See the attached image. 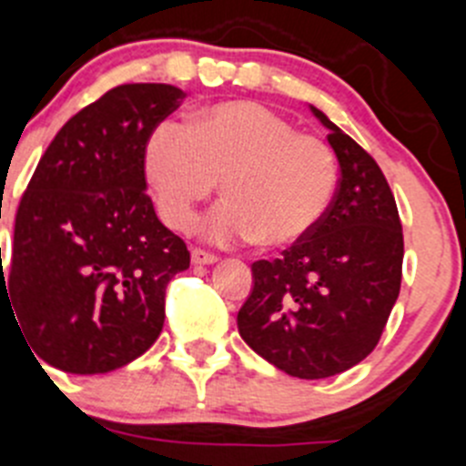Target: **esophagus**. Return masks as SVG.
Wrapping results in <instances>:
<instances>
[{"label": "esophagus", "mask_w": 466, "mask_h": 466, "mask_svg": "<svg viewBox=\"0 0 466 466\" xmlns=\"http://www.w3.org/2000/svg\"><path fill=\"white\" fill-rule=\"evenodd\" d=\"M190 259H193V264H213L216 262V255L207 253V250H199V248H193V253H190Z\"/></svg>", "instance_id": "34e87169"}]
</instances>
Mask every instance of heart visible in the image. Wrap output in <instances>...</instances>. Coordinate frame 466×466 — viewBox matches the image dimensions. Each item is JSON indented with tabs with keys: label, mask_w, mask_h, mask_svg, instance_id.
<instances>
[{
	"label": "heart",
	"mask_w": 466,
	"mask_h": 466,
	"mask_svg": "<svg viewBox=\"0 0 466 466\" xmlns=\"http://www.w3.org/2000/svg\"><path fill=\"white\" fill-rule=\"evenodd\" d=\"M142 158L160 218L177 232L193 228L198 207L223 181L225 202L207 220L220 243L297 246L319 228L338 190L331 147L258 103L195 112L188 128L158 121Z\"/></svg>",
	"instance_id": "obj_1"
}]
</instances>
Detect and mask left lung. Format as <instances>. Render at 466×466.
I'll return each mask as SVG.
<instances>
[{
	"instance_id": "1",
	"label": "left lung",
	"mask_w": 466,
	"mask_h": 466,
	"mask_svg": "<svg viewBox=\"0 0 466 466\" xmlns=\"http://www.w3.org/2000/svg\"><path fill=\"white\" fill-rule=\"evenodd\" d=\"M340 163L331 208L306 241L253 264L238 333L278 370L324 380L354 368L380 342L402 280V223L384 172L312 107Z\"/></svg>"
}]
</instances>
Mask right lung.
Wrapping results in <instances>:
<instances>
[{
  "label": "right lung",
  "mask_w": 466,
  "mask_h": 466,
  "mask_svg": "<svg viewBox=\"0 0 466 466\" xmlns=\"http://www.w3.org/2000/svg\"><path fill=\"white\" fill-rule=\"evenodd\" d=\"M184 98L172 85L115 86L73 115L38 160L6 267L0 250V303L52 368L116 370L163 331L165 289L190 253L156 216L142 156L151 128Z\"/></svg>",
  "instance_id": "right-lung-1"
}]
</instances>
